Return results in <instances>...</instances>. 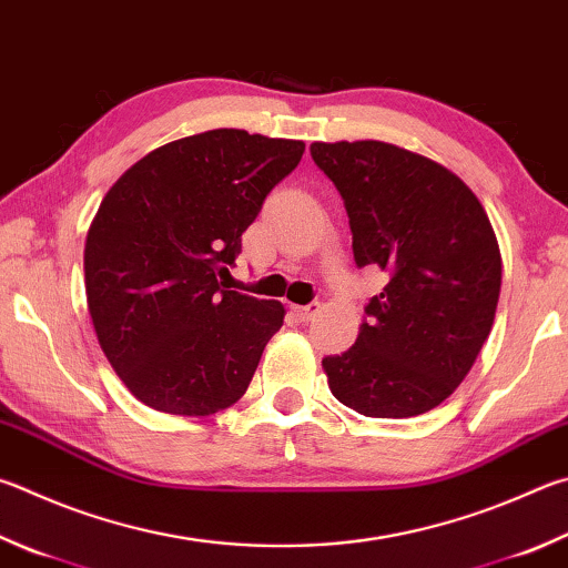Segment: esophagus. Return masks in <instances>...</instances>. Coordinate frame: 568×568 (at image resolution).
I'll return each instance as SVG.
<instances>
[{"label": "esophagus", "mask_w": 568, "mask_h": 568, "mask_svg": "<svg viewBox=\"0 0 568 568\" xmlns=\"http://www.w3.org/2000/svg\"><path fill=\"white\" fill-rule=\"evenodd\" d=\"M317 313H320V303L317 301L307 303V305H295V315L301 317L303 323H307V320H313Z\"/></svg>", "instance_id": "obj_1"}]
</instances>
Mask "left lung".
<instances>
[{"label":"left lung","mask_w":568,"mask_h":568,"mask_svg":"<svg viewBox=\"0 0 568 568\" xmlns=\"http://www.w3.org/2000/svg\"><path fill=\"white\" fill-rule=\"evenodd\" d=\"M343 195L357 267L389 275L355 345L323 359L327 385L365 417H415L457 389L489 337L501 255L462 179L385 141L313 143Z\"/></svg>","instance_id":"8db88e82"}]
</instances>
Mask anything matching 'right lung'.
Returning a JSON list of instances; mask_svg holds the SVG:
<instances>
[{"instance_id":"obj_1","label":"right lung","mask_w":568,"mask_h":568,"mask_svg":"<svg viewBox=\"0 0 568 568\" xmlns=\"http://www.w3.org/2000/svg\"><path fill=\"white\" fill-rule=\"evenodd\" d=\"M305 143L213 129L151 151L111 185L84 248L99 345L131 395L205 417L248 389L285 307L225 291L241 235Z\"/></svg>"}]
</instances>
